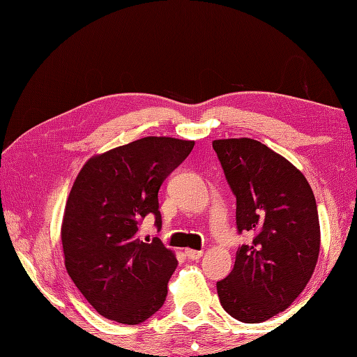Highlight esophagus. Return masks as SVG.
I'll return each instance as SVG.
<instances>
[{
  "instance_id": "esophagus-1",
  "label": "esophagus",
  "mask_w": 357,
  "mask_h": 357,
  "mask_svg": "<svg viewBox=\"0 0 357 357\" xmlns=\"http://www.w3.org/2000/svg\"><path fill=\"white\" fill-rule=\"evenodd\" d=\"M185 256L188 257V259H192V261H198V259H201L202 252H199V250L185 248Z\"/></svg>"
}]
</instances>
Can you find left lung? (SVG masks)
Instances as JSON below:
<instances>
[{"label": "left lung", "mask_w": 357, "mask_h": 357, "mask_svg": "<svg viewBox=\"0 0 357 357\" xmlns=\"http://www.w3.org/2000/svg\"><path fill=\"white\" fill-rule=\"evenodd\" d=\"M227 183L236 196L241 245L231 273L216 284L234 319L259 324L293 304L312 278L321 229L312 187L301 170L250 138L213 141Z\"/></svg>", "instance_id": "left-lung-1"}]
</instances>
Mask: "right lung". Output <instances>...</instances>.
I'll return each mask as SVG.
<instances>
[{"label": "right lung", "mask_w": 357, "mask_h": 357, "mask_svg": "<svg viewBox=\"0 0 357 357\" xmlns=\"http://www.w3.org/2000/svg\"><path fill=\"white\" fill-rule=\"evenodd\" d=\"M193 146L147 136L92 156L75 179L61 225L66 270L110 321L141 324L164 304L178 261L158 238L142 242L138 227L151 213L161 229L158 192Z\"/></svg>", "instance_id": "right-lung-1"}]
</instances>
